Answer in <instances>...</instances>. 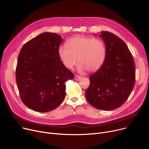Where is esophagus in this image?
Here are the masks:
<instances>
[{
  "instance_id": "1",
  "label": "esophagus",
  "mask_w": 149,
  "mask_h": 149,
  "mask_svg": "<svg viewBox=\"0 0 149 149\" xmlns=\"http://www.w3.org/2000/svg\"><path fill=\"white\" fill-rule=\"evenodd\" d=\"M81 76H78V75H76L75 77V78H74V79H75V80H76V81H79V80H80L81 79Z\"/></svg>"
}]
</instances>
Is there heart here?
<instances>
[{
	"label": "heart",
	"mask_w": 149,
	"mask_h": 149,
	"mask_svg": "<svg viewBox=\"0 0 149 149\" xmlns=\"http://www.w3.org/2000/svg\"><path fill=\"white\" fill-rule=\"evenodd\" d=\"M66 45L58 49L59 58L66 68L72 69L78 62L79 71L94 72L103 65L106 49L101 39L77 36L68 40Z\"/></svg>",
	"instance_id": "b5f03b06"
}]
</instances>
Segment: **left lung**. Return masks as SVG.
<instances>
[{"mask_svg":"<svg viewBox=\"0 0 149 149\" xmlns=\"http://www.w3.org/2000/svg\"><path fill=\"white\" fill-rule=\"evenodd\" d=\"M105 44L106 54L103 65L90 77L86 91L88 102L96 109L111 111L123 105L133 89L136 71L127 45L109 31L99 36Z\"/></svg>","mask_w":149,"mask_h":149,"instance_id":"left-lung-1","label":"left lung"}]
</instances>
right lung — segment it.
<instances>
[{
  "mask_svg": "<svg viewBox=\"0 0 149 149\" xmlns=\"http://www.w3.org/2000/svg\"><path fill=\"white\" fill-rule=\"evenodd\" d=\"M56 33H43L26 42L18 57L16 78L21 99L30 109L46 112L56 109L65 96V83L74 74L63 65Z\"/></svg>",
  "mask_w": 149,
  "mask_h": 149,
  "instance_id": "add662e5",
  "label": "right lung"
}]
</instances>
